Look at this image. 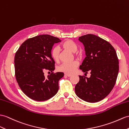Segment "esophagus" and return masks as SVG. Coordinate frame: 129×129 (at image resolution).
Here are the masks:
<instances>
[{"mask_svg":"<svg viewBox=\"0 0 129 129\" xmlns=\"http://www.w3.org/2000/svg\"><path fill=\"white\" fill-rule=\"evenodd\" d=\"M64 75H66V76H67L68 77H70L72 76V74H67V73H65Z\"/></svg>","mask_w":129,"mask_h":129,"instance_id":"34e87169","label":"esophagus"}]
</instances>
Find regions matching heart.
I'll list each match as a JSON object with an SVG mask.
<instances>
[{
    "mask_svg": "<svg viewBox=\"0 0 129 129\" xmlns=\"http://www.w3.org/2000/svg\"><path fill=\"white\" fill-rule=\"evenodd\" d=\"M62 47L64 49L74 52L75 56H79V54L76 51L78 50V45L74 42L71 40H66L62 44ZM59 54H60V50L57 47H55L51 50V55L52 58L55 61H58L59 59ZM79 65V62L77 60H74L70 62L63 63L58 68V71L64 72L67 74H72L76 71L77 68Z\"/></svg>",
    "mask_w": 129,
    "mask_h": 129,
    "instance_id": "obj_1",
    "label": "heart"
}]
</instances>
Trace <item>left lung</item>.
I'll return each mask as SVG.
<instances>
[{
  "mask_svg": "<svg viewBox=\"0 0 129 129\" xmlns=\"http://www.w3.org/2000/svg\"><path fill=\"white\" fill-rule=\"evenodd\" d=\"M84 46L86 57L79 68L90 72V77L79 75L75 86L77 96L84 101L94 103L104 99L112 90L118 77L119 61L114 48L101 38L86 34L78 39Z\"/></svg>",
  "mask_w": 129,
  "mask_h": 129,
  "instance_id": "obj_1",
  "label": "left lung"
}]
</instances>
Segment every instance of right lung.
Here are the masks:
<instances>
[{
  "label": "right lung",
  "instance_id": "1",
  "mask_svg": "<svg viewBox=\"0 0 129 129\" xmlns=\"http://www.w3.org/2000/svg\"><path fill=\"white\" fill-rule=\"evenodd\" d=\"M61 42L57 37L43 34L28 39L16 52L15 71L18 85L25 95L37 101L54 96L58 90V81L63 72L53 73L55 61L51 52L54 44ZM52 73L47 77L44 71Z\"/></svg>",
  "mask_w": 129,
  "mask_h": 129
}]
</instances>
